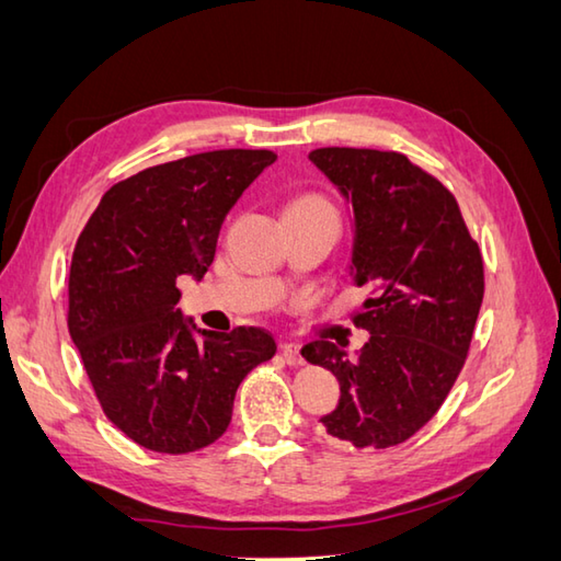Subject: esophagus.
<instances>
[{
  "label": "esophagus",
  "instance_id": "1",
  "mask_svg": "<svg viewBox=\"0 0 561 561\" xmlns=\"http://www.w3.org/2000/svg\"><path fill=\"white\" fill-rule=\"evenodd\" d=\"M279 348H282L284 360H287L289 365H304V355H301L299 343H282Z\"/></svg>",
  "mask_w": 561,
  "mask_h": 561
}]
</instances>
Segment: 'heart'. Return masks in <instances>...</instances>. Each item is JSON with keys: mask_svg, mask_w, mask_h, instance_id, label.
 Here are the masks:
<instances>
[{"mask_svg": "<svg viewBox=\"0 0 561 561\" xmlns=\"http://www.w3.org/2000/svg\"><path fill=\"white\" fill-rule=\"evenodd\" d=\"M287 210H333L331 201L319 196V193H304V196L294 198Z\"/></svg>", "mask_w": 561, "mask_h": 561, "instance_id": "1", "label": "heart"}]
</instances>
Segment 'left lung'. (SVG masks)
<instances>
[{"label":"left lung","instance_id":"obj_1","mask_svg":"<svg viewBox=\"0 0 561 561\" xmlns=\"http://www.w3.org/2000/svg\"><path fill=\"white\" fill-rule=\"evenodd\" d=\"M309 159L353 203V284L373 297L353 316L370 333L355 358L325 339L301 355L341 385L339 407L321 416L325 434L387 449L439 412L463 368L483 301V254L454 193L400 151L323 147Z\"/></svg>","mask_w":561,"mask_h":561}]
</instances>
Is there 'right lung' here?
<instances>
[{"label": "right lung", "instance_id": "right-lung-1", "mask_svg": "<svg viewBox=\"0 0 561 561\" xmlns=\"http://www.w3.org/2000/svg\"><path fill=\"white\" fill-rule=\"evenodd\" d=\"M277 154L218 149L149 167L105 191L76 242L68 331L107 420L159 454L226 434L245 375L277 353L272 333L201 331L176 309V279H201L228 210Z\"/></svg>", "mask_w": 561, "mask_h": 561}]
</instances>
